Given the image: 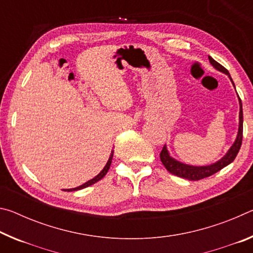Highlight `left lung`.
<instances>
[{
    "instance_id": "8db88e82",
    "label": "left lung",
    "mask_w": 253,
    "mask_h": 253,
    "mask_svg": "<svg viewBox=\"0 0 253 253\" xmlns=\"http://www.w3.org/2000/svg\"><path fill=\"white\" fill-rule=\"evenodd\" d=\"M209 60H210V62H211V65L215 68L216 70H219L221 72H223V74L228 75V77L231 80V83H232L234 85V83H233L232 78H231L229 71L226 70L223 66H221L219 62H216L212 57H210V55H209ZM239 104H240L239 130H238L237 138H235L233 145L230 147L228 153H226L225 155L221 158V160H219L215 163H213V164H211V165H207V166L187 165V164H184V163L176 161L173 157H170L168 148H166V146L164 145V147H163L162 152L160 154V157H161L163 165L165 166V169H168L170 174L176 175V176H178V177L186 178V179H188V181H199V179L211 176V175L215 174L216 172H219V170L225 168V166L231 164V163L234 161V158L237 157L238 153L240 151V147H241V144H242L243 113H242V102H241V99H240V97H239Z\"/></svg>"
}]
</instances>
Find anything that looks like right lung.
Here are the masks:
<instances>
[{
    "label": "right lung",
    "instance_id": "obj_1",
    "mask_svg": "<svg viewBox=\"0 0 253 253\" xmlns=\"http://www.w3.org/2000/svg\"><path fill=\"white\" fill-rule=\"evenodd\" d=\"M113 155H114V151H111V154H110V156H109V160H108V162H107V164L105 165V168L102 169L101 172H100L99 174H98L97 176H95V177H93L92 179H90V181L85 182L84 184H83V185H80V186H78V187H75V188H69V190H65V191L70 192V191H78V190H83V188L90 186V185H92V184H95V183H97L98 181H100V179H101L102 177H104L105 175L107 174V172H108V169H109V168H110V164H111V161H113Z\"/></svg>",
    "mask_w": 253,
    "mask_h": 253
}]
</instances>
